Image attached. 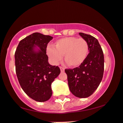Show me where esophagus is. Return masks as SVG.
Listing matches in <instances>:
<instances>
[{"instance_id": "34e87169", "label": "esophagus", "mask_w": 123, "mask_h": 123, "mask_svg": "<svg viewBox=\"0 0 123 123\" xmlns=\"http://www.w3.org/2000/svg\"><path fill=\"white\" fill-rule=\"evenodd\" d=\"M60 69H61V72H64L65 71V69L64 68H62V67H60Z\"/></svg>"}]
</instances>
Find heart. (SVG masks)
I'll list each match as a JSON object with an SVG mask.
<instances>
[{
	"label": "heart",
	"instance_id": "b5f03b06",
	"mask_svg": "<svg viewBox=\"0 0 123 123\" xmlns=\"http://www.w3.org/2000/svg\"><path fill=\"white\" fill-rule=\"evenodd\" d=\"M89 54L87 42L82 38L67 37L56 40L54 48L49 46L47 54L54 64H57L64 55L66 63L71 67L76 68L83 64Z\"/></svg>",
	"mask_w": 123,
	"mask_h": 123
}]
</instances>
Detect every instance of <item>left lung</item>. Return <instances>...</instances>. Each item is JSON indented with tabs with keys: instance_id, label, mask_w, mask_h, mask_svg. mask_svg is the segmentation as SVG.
Returning <instances> with one entry per match:
<instances>
[{
	"instance_id": "8db88e82",
	"label": "left lung",
	"mask_w": 123,
	"mask_h": 123,
	"mask_svg": "<svg viewBox=\"0 0 123 123\" xmlns=\"http://www.w3.org/2000/svg\"><path fill=\"white\" fill-rule=\"evenodd\" d=\"M87 42L89 54L79 67L65 69L70 91L76 97L86 98L97 89L104 72V55L99 41L90 35L80 33Z\"/></svg>"
}]
</instances>
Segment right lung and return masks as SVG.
Returning a JSON list of instances; mask_svg holds the SVG:
<instances>
[{
    "label": "right lung",
    "mask_w": 123,
    "mask_h": 123,
    "mask_svg": "<svg viewBox=\"0 0 123 123\" xmlns=\"http://www.w3.org/2000/svg\"><path fill=\"white\" fill-rule=\"evenodd\" d=\"M53 37L34 33L20 41L14 54L16 72L22 89L39 102L52 96L51 84L60 74L58 66L48 63L47 44Z\"/></svg>",
    "instance_id": "1"
}]
</instances>
